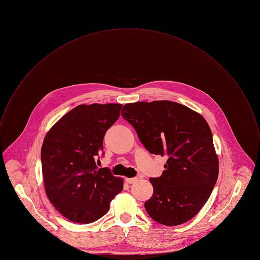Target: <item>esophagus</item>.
Returning a JSON list of instances; mask_svg holds the SVG:
<instances>
[{
	"mask_svg": "<svg viewBox=\"0 0 260 260\" xmlns=\"http://www.w3.org/2000/svg\"><path fill=\"white\" fill-rule=\"evenodd\" d=\"M126 180V182L127 183H134V182H136L137 181V177H128V178H126L125 179Z\"/></svg>",
	"mask_w": 260,
	"mask_h": 260,
	"instance_id": "obj_1",
	"label": "esophagus"
}]
</instances>
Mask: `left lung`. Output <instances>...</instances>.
<instances>
[{"label":"left lung","instance_id":"left-lung-1","mask_svg":"<svg viewBox=\"0 0 260 260\" xmlns=\"http://www.w3.org/2000/svg\"><path fill=\"white\" fill-rule=\"evenodd\" d=\"M121 115L151 154L168 157L166 171L149 179L153 194L144 204L146 212L166 226L187 222L207 203L218 178L219 161L208 123L171 101L126 104Z\"/></svg>","mask_w":260,"mask_h":260}]
</instances>
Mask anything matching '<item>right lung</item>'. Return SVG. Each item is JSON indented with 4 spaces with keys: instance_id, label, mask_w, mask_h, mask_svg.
Instances as JSON below:
<instances>
[{
    "instance_id": "add662e5",
    "label": "right lung",
    "mask_w": 260,
    "mask_h": 260,
    "mask_svg": "<svg viewBox=\"0 0 260 260\" xmlns=\"http://www.w3.org/2000/svg\"><path fill=\"white\" fill-rule=\"evenodd\" d=\"M121 104L81 105L66 114L46 134L41 148L45 190L67 219L92 223L110 209L123 189V179L98 169L107 130L118 120Z\"/></svg>"
}]
</instances>
